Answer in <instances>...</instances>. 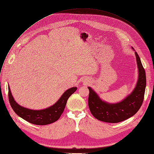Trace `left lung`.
Instances as JSON below:
<instances>
[{"instance_id":"8db88e82","label":"left lung","mask_w":154,"mask_h":154,"mask_svg":"<svg viewBox=\"0 0 154 154\" xmlns=\"http://www.w3.org/2000/svg\"><path fill=\"white\" fill-rule=\"evenodd\" d=\"M133 49V48H132ZM138 79L134 89L124 100L118 103H108L100 99L91 87L88 104L90 111L95 119L108 123H118L135 115L141 108L144 99L146 87V74L140 57L135 51Z\"/></svg>"}]
</instances>
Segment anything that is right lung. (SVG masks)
I'll return each instance as SVG.
<instances>
[{"label":"right lung","mask_w":154,"mask_h":154,"mask_svg":"<svg viewBox=\"0 0 154 154\" xmlns=\"http://www.w3.org/2000/svg\"><path fill=\"white\" fill-rule=\"evenodd\" d=\"M8 97L11 106L13 111L21 118L35 125H48L54 123L60 117L65 109L68 98L75 92L76 87H72L63 93L60 99L50 107L40 110L26 108L19 105L15 101L9 87H8Z\"/></svg>","instance_id":"obj_1"}]
</instances>
